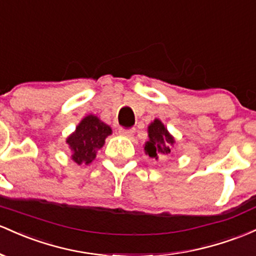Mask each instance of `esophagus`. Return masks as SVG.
Here are the masks:
<instances>
[{
    "mask_svg": "<svg viewBox=\"0 0 256 256\" xmlns=\"http://www.w3.org/2000/svg\"><path fill=\"white\" fill-rule=\"evenodd\" d=\"M134 132H136V129L134 128H130V129H123V128H120V130H118V133L120 134V136H134Z\"/></svg>",
    "mask_w": 256,
    "mask_h": 256,
    "instance_id": "obj_1",
    "label": "esophagus"
}]
</instances>
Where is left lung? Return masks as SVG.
<instances>
[{
	"label": "left lung",
	"mask_w": 256,
	"mask_h": 256,
	"mask_svg": "<svg viewBox=\"0 0 256 256\" xmlns=\"http://www.w3.org/2000/svg\"><path fill=\"white\" fill-rule=\"evenodd\" d=\"M148 140L145 145L146 154L150 157H158V154H170L174 138L168 133L163 123L160 120H154L148 127Z\"/></svg>",
	"instance_id": "left-lung-1"
}]
</instances>
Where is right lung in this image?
I'll return each instance as SVG.
<instances>
[{"label": "right lung", "mask_w": 256, "mask_h": 256, "mask_svg": "<svg viewBox=\"0 0 256 256\" xmlns=\"http://www.w3.org/2000/svg\"><path fill=\"white\" fill-rule=\"evenodd\" d=\"M111 134V128L98 117L90 114L80 123L76 132L68 138L66 142L72 151V160L77 164H88L96 158V148L105 142V138Z\"/></svg>", "instance_id": "1"}]
</instances>
